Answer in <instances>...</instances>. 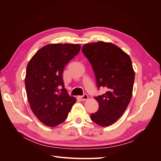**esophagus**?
<instances>
[{"label": "esophagus", "mask_w": 161, "mask_h": 161, "mask_svg": "<svg viewBox=\"0 0 161 161\" xmlns=\"http://www.w3.org/2000/svg\"><path fill=\"white\" fill-rule=\"evenodd\" d=\"M88 98H89V97H88V95H87L86 94H85L84 95H82V96H80V100L82 101L87 100V99H88Z\"/></svg>", "instance_id": "esophagus-1"}]
</instances>
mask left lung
Returning a JSON list of instances; mask_svg holds the SVG:
<instances>
[{"label": "left lung", "mask_w": 161, "mask_h": 161, "mask_svg": "<svg viewBox=\"0 0 161 161\" xmlns=\"http://www.w3.org/2000/svg\"><path fill=\"white\" fill-rule=\"evenodd\" d=\"M82 51L93 69L97 86L107 89L95 97L99 108L91 119L106 127L120 118L130 103L135 79L132 63L128 54L109 42L86 43Z\"/></svg>", "instance_id": "obj_1"}]
</instances>
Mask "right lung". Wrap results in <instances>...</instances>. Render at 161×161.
Returning a JSON list of instances; mask_svg holds the SVG:
<instances>
[{
    "mask_svg": "<svg viewBox=\"0 0 161 161\" xmlns=\"http://www.w3.org/2000/svg\"><path fill=\"white\" fill-rule=\"evenodd\" d=\"M80 50V44H48L27 64L25 85L29 103L37 118L49 127L64 121L76 101L64 88L62 73Z\"/></svg>",
    "mask_w": 161,
    "mask_h": 161,
    "instance_id": "obj_1",
    "label": "right lung"
}]
</instances>
